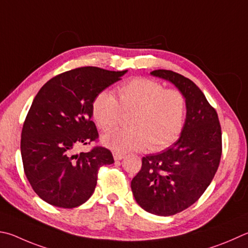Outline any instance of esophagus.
Listing matches in <instances>:
<instances>
[{"label": "esophagus", "mask_w": 248, "mask_h": 248, "mask_svg": "<svg viewBox=\"0 0 248 248\" xmlns=\"http://www.w3.org/2000/svg\"><path fill=\"white\" fill-rule=\"evenodd\" d=\"M124 157V154H121V153H114V158L115 160H121Z\"/></svg>", "instance_id": "1"}]
</instances>
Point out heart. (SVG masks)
<instances>
[{
  "label": "heart",
  "mask_w": 248,
  "mask_h": 248,
  "mask_svg": "<svg viewBox=\"0 0 248 248\" xmlns=\"http://www.w3.org/2000/svg\"><path fill=\"white\" fill-rule=\"evenodd\" d=\"M118 100L108 91L94 97L92 116L98 128L109 131L120 124L124 114L130 128L110 131L103 143L116 152L160 151L177 141L184 128L187 103L177 89L147 78H134L117 90Z\"/></svg>",
  "instance_id": "obj_1"
}]
</instances>
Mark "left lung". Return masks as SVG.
Instances as JSON below:
<instances>
[{
  "label": "left lung",
  "mask_w": 248,
  "mask_h": 248,
  "mask_svg": "<svg viewBox=\"0 0 248 248\" xmlns=\"http://www.w3.org/2000/svg\"><path fill=\"white\" fill-rule=\"evenodd\" d=\"M151 74L169 80L184 94L186 119L172 146L143 157L131 188L147 213L172 216L199 201L213 181L222 153L221 125L217 111L192 80L165 69Z\"/></svg>",
  "instance_id": "left-lung-1"
}]
</instances>
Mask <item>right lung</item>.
<instances>
[{"label":"right lung","instance_id":"obj_1","mask_svg":"<svg viewBox=\"0 0 248 248\" xmlns=\"http://www.w3.org/2000/svg\"><path fill=\"white\" fill-rule=\"evenodd\" d=\"M125 73L79 67L53 77L35 95L22 125L21 158L31 187L49 205H82L93 194L98 169L114 163L111 152L100 145L74 153L98 141L93 100Z\"/></svg>","mask_w":248,"mask_h":248}]
</instances>
